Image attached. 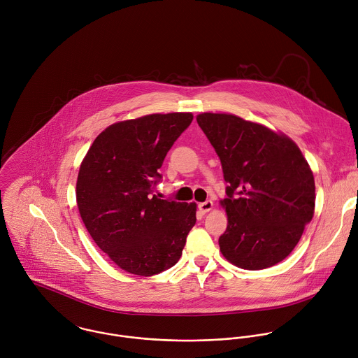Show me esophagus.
Wrapping results in <instances>:
<instances>
[{
  "label": "esophagus",
  "instance_id": "esophagus-1",
  "mask_svg": "<svg viewBox=\"0 0 358 358\" xmlns=\"http://www.w3.org/2000/svg\"><path fill=\"white\" fill-rule=\"evenodd\" d=\"M213 208V203L210 201V200H206L204 203H201V204H199V209L203 212V213H206V212H209L210 209Z\"/></svg>",
  "mask_w": 358,
  "mask_h": 358
}]
</instances>
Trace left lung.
Masks as SVG:
<instances>
[{"label": "left lung", "mask_w": 358, "mask_h": 358, "mask_svg": "<svg viewBox=\"0 0 358 358\" xmlns=\"http://www.w3.org/2000/svg\"><path fill=\"white\" fill-rule=\"evenodd\" d=\"M197 122L217 154L227 199L223 256L247 270L271 267L289 255L313 219L314 176L285 135L233 114L203 113Z\"/></svg>", "instance_id": "1"}]
</instances>
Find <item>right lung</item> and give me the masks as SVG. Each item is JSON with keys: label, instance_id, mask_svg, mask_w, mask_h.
I'll use <instances>...</instances> for the list:
<instances>
[{"label": "right lung", "instance_id": "obj_1", "mask_svg": "<svg viewBox=\"0 0 358 358\" xmlns=\"http://www.w3.org/2000/svg\"><path fill=\"white\" fill-rule=\"evenodd\" d=\"M192 121V113H169L113 124L80 166L81 219L96 245L131 274L149 277L172 267L196 224V203L154 194L165 155Z\"/></svg>", "mask_w": 358, "mask_h": 358}]
</instances>
